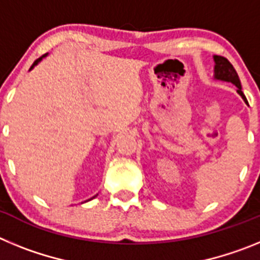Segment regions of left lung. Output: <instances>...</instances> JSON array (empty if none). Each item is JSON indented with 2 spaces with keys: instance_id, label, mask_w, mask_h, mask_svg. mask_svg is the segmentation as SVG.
Masks as SVG:
<instances>
[{
  "instance_id": "left-lung-1",
  "label": "left lung",
  "mask_w": 260,
  "mask_h": 260,
  "mask_svg": "<svg viewBox=\"0 0 260 260\" xmlns=\"http://www.w3.org/2000/svg\"><path fill=\"white\" fill-rule=\"evenodd\" d=\"M213 59H215V79L224 80V82H231L234 86L237 87V92L240 93L241 98L245 100V103L247 104L246 96L243 95L242 92V87H241L240 78H238L237 71L233 68L231 62L225 57L221 56H213Z\"/></svg>"
}]
</instances>
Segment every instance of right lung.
Here are the masks:
<instances>
[{
  "mask_svg": "<svg viewBox=\"0 0 260 260\" xmlns=\"http://www.w3.org/2000/svg\"><path fill=\"white\" fill-rule=\"evenodd\" d=\"M45 56H47V54H44V56H41V57H40V58H38V59H36V61H35V62H34V65H32V66H31V69H34V66H36V65H38L39 62H40V61H41V59L44 58V57H45ZM31 69H29V70H31Z\"/></svg>",
  "mask_w": 260,
  "mask_h": 260,
  "instance_id": "obj_1",
  "label": "right lung"
}]
</instances>
